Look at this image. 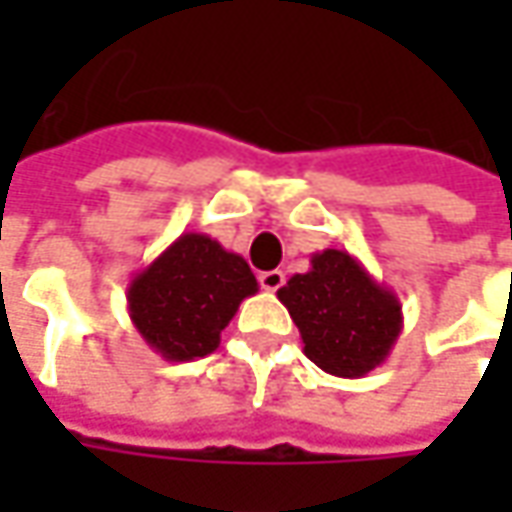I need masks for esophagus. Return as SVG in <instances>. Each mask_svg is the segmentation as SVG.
<instances>
[{
    "label": "esophagus",
    "mask_w": 512,
    "mask_h": 512,
    "mask_svg": "<svg viewBox=\"0 0 512 512\" xmlns=\"http://www.w3.org/2000/svg\"><path fill=\"white\" fill-rule=\"evenodd\" d=\"M259 285L267 293H276L279 287L285 285V273L282 270H265V273H259Z\"/></svg>",
    "instance_id": "1"
}]
</instances>
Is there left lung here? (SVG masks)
<instances>
[{
  "instance_id": "left-lung-1",
  "label": "left lung",
  "mask_w": 512,
  "mask_h": 512,
  "mask_svg": "<svg viewBox=\"0 0 512 512\" xmlns=\"http://www.w3.org/2000/svg\"><path fill=\"white\" fill-rule=\"evenodd\" d=\"M305 344V356L339 379H362L390 356L404 327L399 296L376 282L347 250L310 256V270L279 287Z\"/></svg>"
}]
</instances>
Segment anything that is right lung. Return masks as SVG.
<instances>
[{
  "label": "right lung",
  "instance_id": "add662e5",
  "mask_svg": "<svg viewBox=\"0 0 512 512\" xmlns=\"http://www.w3.org/2000/svg\"><path fill=\"white\" fill-rule=\"evenodd\" d=\"M259 290L247 262L207 233H182L148 267L133 273V327L165 362L205 359L239 305Z\"/></svg>",
  "mask_w": 512,
  "mask_h": 512
}]
</instances>
